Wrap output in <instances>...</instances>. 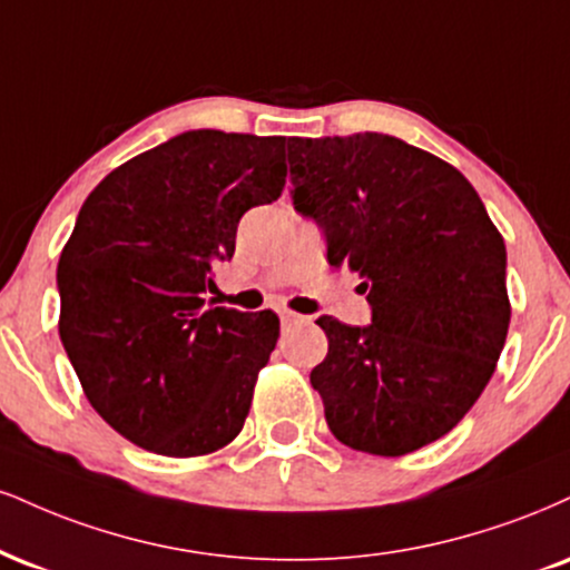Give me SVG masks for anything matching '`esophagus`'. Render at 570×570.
I'll use <instances>...</instances> for the list:
<instances>
[{
	"instance_id": "34e87169",
	"label": "esophagus",
	"mask_w": 570,
	"mask_h": 570,
	"mask_svg": "<svg viewBox=\"0 0 570 570\" xmlns=\"http://www.w3.org/2000/svg\"><path fill=\"white\" fill-rule=\"evenodd\" d=\"M278 315H281V324H284V326H292V324H303V321H305V315H299V313H292V311H278Z\"/></svg>"
}]
</instances>
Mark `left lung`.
Listing matches in <instances>:
<instances>
[{
    "label": "left lung",
    "mask_w": 570,
    "mask_h": 570,
    "mask_svg": "<svg viewBox=\"0 0 570 570\" xmlns=\"http://www.w3.org/2000/svg\"><path fill=\"white\" fill-rule=\"evenodd\" d=\"M292 202L326 259L363 278L372 324H315L311 372L340 443L403 456L438 441L489 385L510 326L507 249L459 169L393 135L289 137Z\"/></svg>",
    "instance_id": "8db88e82"
}]
</instances>
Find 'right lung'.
Returning a JSON list of instances; mask_svg holds the SVG:
<instances>
[{
  "instance_id": "1",
  "label": "right lung",
  "mask_w": 570,
  "mask_h": 570,
  "mask_svg": "<svg viewBox=\"0 0 570 570\" xmlns=\"http://www.w3.org/2000/svg\"><path fill=\"white\" fill-rule=\"evenodd\" d=\"M284 142L190 129L81 204L58 263L60 342L92 409L140 449L202 456L242 433L278 315L204 294L244 212L284 190Z\"/></svg>"
}]
</instances>
